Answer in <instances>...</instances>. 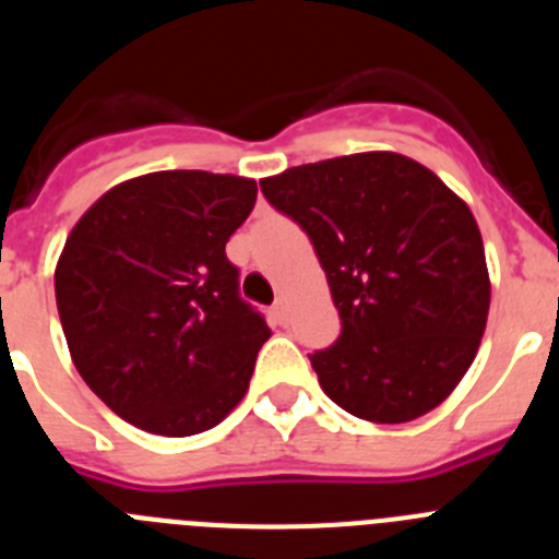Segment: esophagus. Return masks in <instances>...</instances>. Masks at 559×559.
Listing matches in <instances>:
<instances>
[{
  "label": "esophagus",
  "instance_id": "34e87169",
  "mask_svg": "<svg viewBox=\"0 0 559 559\" xmlns=\"http://www.w3.org/2000/svg\"><path fill=\"white\" fill-rule=\"evenodd\" d=\"M271 316H274V322L280 324V328H285V324H288V310H285L283 299H280V302H276L274 308H271Z\"/></svg>",
  "mask_w": 559,
  "mask_h": 559
}]
</instances>
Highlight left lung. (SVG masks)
Wrapping results in <instances>:
<instances>
[{"instance_id":"1","label":"left lung","mask_w":559,"mask_h":559,"mask_svg":"<svg viewBox=\"0 0 559 559\" xmlns=\"http://www.w3.org/2000/svg\"><path fill=\"white\" fill-rule=\"evenodd\" d=\"M260 190L310 237L338 308L341 335L310 355L324 394L369 423L437 408L471 369L490 310L467 204L389 151L290 167Z\"/></svg>"}]
</instances>
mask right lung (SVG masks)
I'll return each mask as SVG.
<instances>
[{"label":"right lung","instance_id":"right-lung-1","mask_svg":"<svg viewBox=\"0 0 559 559\" xmlns=\"http://www.w3.org/2000/svg\"><path fill=\"white\" fill-rule=\"evenodd\" d=\"M257 185L204 170L122 181L75 224L56 269L63 335L88 389L131 426L192 437L243 400L271 330L226 243Z\"/></svg>","mask_w":559,"mask_h":559}]
</instances>
